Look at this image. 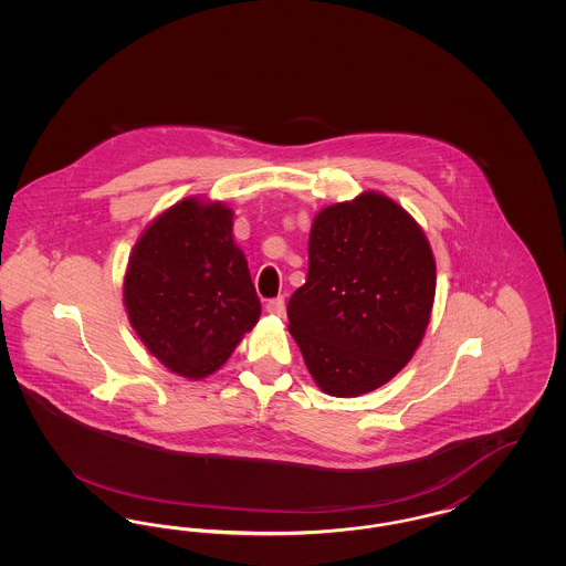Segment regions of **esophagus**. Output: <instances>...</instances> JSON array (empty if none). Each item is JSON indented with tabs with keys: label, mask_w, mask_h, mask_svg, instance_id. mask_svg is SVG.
<instances>
[{
	"label": "esophagus",
	"mask_w": 566,
	"mask_h": 566,
	"mask_svg": "<svg viewBox=\"0 0 566 566\" xmlns=\"http://www.w3.org/2000/svg\"><path fill=\"white\" fill-rule=\"evenodd\" d=\"M268 312L275 314V316H284L286 314V305H284V298L277 296V298H271L268 303Z\"/></svg>",
	"instance_id": "esophagus-1"
}]
</instances>
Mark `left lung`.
<instances>
[{"label":"left lung","mask_w":566,"mask_h":566,"mask_svg":"<svg viewBox=\"0 0 566 566\" xmlns=\"http://www.w3.org/2000/svg\"><path fill=\"white\" fill-rule=\"evenodd\" d=\"M289 331L326 395L371 392L411 360L431 321L437 270L420 224L381 192L324 208Z\"/></svg>","instance_id":"8db88e82"}]
</instances>
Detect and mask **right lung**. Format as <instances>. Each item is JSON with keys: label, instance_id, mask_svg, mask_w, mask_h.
Wrapping results in <instances>:
<instances>
[{"label": "right lung", "instance_id": "obj_1", "mask_svg": "<svg viewBox=\"0 0 566 566\" xmlns=\"http://www.w3.org/2000/svg\"><path fill=\"white\" fill-rule=\"evenodd\" d=\"M129 323L178 376H210L261 316L233 212L187 197L157 216L134 245L123 284Z\"/></svg>", "mask_w": 566, "mask_h": 566}]
</instances>
